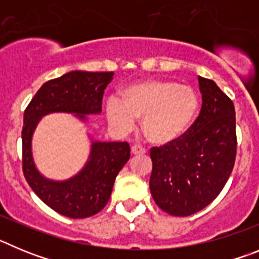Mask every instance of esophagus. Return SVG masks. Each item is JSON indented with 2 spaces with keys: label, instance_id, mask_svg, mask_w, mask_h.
Listing matches in <instances>:
<instances>
[{
  "label": "esophagus",
  "instance_id": "esophagus-1",
  "mask_svg": "<svg viewBox=\"0 0 259 259\" xmlns=\"http://www.w3.org/2000/svg\"><path fill=\"white\" fill-rule=\"evenodd\" d=\"M131 153L134 155H139V154H145V149H144L143 146L140 145H134L131 148Z\"/></svg>",
  "mask_w": 259,
  "mask_h": 259
}]
</instances>
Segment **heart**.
I'll list each match as a JSON object with an SVG mask.
<instances>
[{
  "label": "heart",
  "mask_w": 259,
  "mask_h": 259,
  "mask_svg": "<svg viewBox=\"0 0 259 259\" xmlns=\"http://www.w3.org/2000/svg\"><path fill=\"white\" fill-rule=\"evenodd\" d=\"M200 111V100L191 87L172 80H141L128 85L118 98H109L106 116L111 127L130 132L141 119L145 139L154 145H170L191 130Z\"/></svg>",
  "instance_id": "b5f03b06"
}]
</instances>
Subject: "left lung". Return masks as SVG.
<instances>
[{"label":"left lung","instance_id":"obj_1","mask_svg":"<svg viewBox=\"0 0 259 259\" xmlns=\"http://www.w3.org/2000/svg\"><path fill=\"white\" fill-rule=\"evenodd\" d=\"M200 115L180 140L152 148L150 193L167 214L188 217L217 198L236 158V116L231 98L198 76Z\"/></svg>","mask_w":259,"mask_h":259}]
</instances>
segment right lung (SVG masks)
Here are the masks:
<instances>
[{"instance_id":"add662e5","label":"right lung","mask_w":259,"mask_h":259,"mask_svg":"<svg viewBox=\"0 0 259 259\" xmlns=\"http://www.w3.org/2000/svg\"><path fill=\"white\" fill-rule=\"evenodd\" d=\"M114 72L70 71L42 84L24 111L22 130L23 174L42 202L68 218H88L106 206L116 175L130 159L128 143L92 141L85 166L63 182L47 179L32 157V136L42 116L52 113L75 114L83 122L100 114L102 97Z\"/></svg>"}]
</instances>
